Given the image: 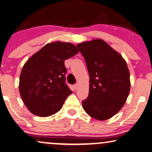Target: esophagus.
<instances>
[{"label": "esophagus", "mask_w": 152, "mask_h": 152, "mask_svg": "<svg viewBox=\"0 0 152 152\" xmlns=\"http://www.w3.org/2000/svg\"><path fill=\"white\" fill-rule=\"evenodd\" d=\"M74 88H75V90H77V89L78 88V84H75L74 85Z\"/></svg>", "instance_id": "esophagus-1"}]
</instances>
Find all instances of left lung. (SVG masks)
<instances>
[{"label": "left lung", "mask_w": 152, "mask_h": 152, "mask_svg": "<svg viewBox=\"0 0 152 152\" xmlns=\"http://www.w3.org/2000/svg\"><path fill=\"white\" fill-rule=\"evenodd\" d=\"M90 75L83 108L93 118L106 120L120 111L130 92V73L120 53L101 39L78 44Z\"/></svg>", "instance_id": "1"}]
</instances>
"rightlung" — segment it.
<instances>
[{
	"label": "right lung",
	"mask_w": 152,
	"mask_h": 152,
	"mask_svg": "<svg viewBox=\"0 0 152 152\" xmlns=\"http://www.w3.org/2000/svg\"><path fill=\"white\" fill-rule=\"evenodd\" d=\"M74 44L56 41L44 46L24 64L19 92L28 110L38 117L58 113L72 91L65 84L64 60L77 54Z\"/></svg>",
	"instance_id": "1"
}]
</instances>
